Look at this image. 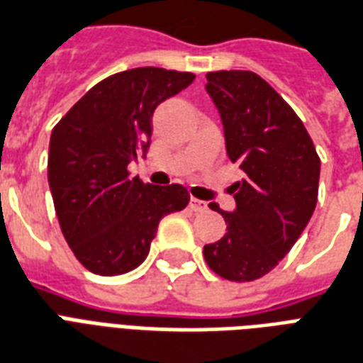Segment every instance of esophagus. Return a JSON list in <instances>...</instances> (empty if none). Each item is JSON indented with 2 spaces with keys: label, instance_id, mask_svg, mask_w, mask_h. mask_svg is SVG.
<instances>
[{
  "label": "esophagus",
  "instance_id": "obj_1",
  "mask_svg": "<svg viewBox=\"0 0 363 363\" xmlns=\"http://www.w3.org/2000/svg\"><path fill=\"white\" fill-rule=\"evenodd\" d=\"M189 206H191V211L195 212H204L208 206H206V203H203V201H199V199L191 197V201H189Z\"/></svg>",
  "mask_w": 363,
  "mask_h": 363
}]
</instances>
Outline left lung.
Segmentation results:
<instances>
[{
	"label": "left lung",
	"mask_w": 363,
	"mask_h": 363,
	"mask_svg": "<svg viewBox=\"0 0 363 363\" xmlns=\"http://www.w3.org/2000/svg\"><path fill=\"white\" fill-rule=\"evenodd\" d=\"M220 111L225 149L245 178L233 184L237 208L220 211L228 231L204 245L208 268L230 281H255L281 262L318 203L320 157L302 120L268 82L250 70L206 74Z\"/></svg>",
	"instance_id": "left-lung-1"
}]
</instances>
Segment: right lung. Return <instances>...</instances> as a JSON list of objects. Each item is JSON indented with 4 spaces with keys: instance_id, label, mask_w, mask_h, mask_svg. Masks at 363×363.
I'll use <instances>...</instances> for the list:
<instances>
[{
    "instance_id": "right-lung-1",
    "label": "right lung",
    "mask_w": 363,
    "mask_h": 363,
    "mask_svg": "<svg viewBox=\"0 0 363 363\" xmlns=\"http://www.w3.org/2000/svg\"><path fill=\"white\" fill-rule=\"evenodd\" d=\"M195 74L141 67L95 84L51 132L48 179L68 247L91 274L120 275L149 255L159 222L184 211V185L143 184L128 164L149 149L152 113Z\"/></svg>"
}]
</instances>
